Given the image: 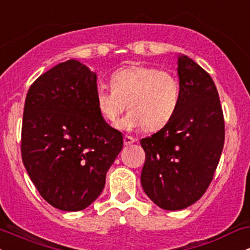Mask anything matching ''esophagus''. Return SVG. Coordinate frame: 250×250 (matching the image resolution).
<instances>
[{
  "label": "esophagus",
  "mask_w": 250,
  "mask_h": 250,
  "mask_svg": "<svg viewBox=\"0 0 250 250\" xmlns=\"http://www.w3.org/2000/svg\"><path fill=\"white\" fill-rule=\"evenodd\" d=\"M123 142H125V146H130L135 142V139H134V137L125 135V136L123 137Z\"/></svg>",
  "instance_id": "1"
}]
</instances>
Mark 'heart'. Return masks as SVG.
Listing matches in <instances>:
<instances>
[{"label": "heart", "instance_id": "heart-1", "mask_svg": "<svg viewBox=\"0 0 250 250\" xmlns=\"http://www.w3.org/2000/svg\"><path fill=\"white\" fill-rule=\"evenodd\" d=\"M110 84L96 89V105L103 119L115 125L128 103L130 110L117 125L122 130L143 125L148 130H157L173 119L179 108V81L168 71L131 65L116 70Z\"/></svg>", "mask_w": 250, "mask_h": 250}]
</instances>
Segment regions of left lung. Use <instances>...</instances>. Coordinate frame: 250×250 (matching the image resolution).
I'll list each match as a JSON object with an SVG mask.
<instances>
[{"instance_id": "left-lung-1", "label": "left lung", "mask_w": 250, "mask_h": 250, "mask_svg": "<svg viewBox=\"0 0 250 250\" xmlns=\"http://www.w3.org/2000/svg\"><path fill=\"white\" fill-rule=\"evenodd\" d=\"M180 103L161 130L142 139L145 193L166 210L191 206L213 180L225 143V120L210 75L186 55L177 56Z\"/></svg>"}]
</instances>
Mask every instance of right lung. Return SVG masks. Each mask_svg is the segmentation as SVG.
I'll return each instance as SVG.
<instances>
[{
    "label": "right lung",
    "instance_id": "right-lung-1",
    "mask_svg": "<svg viewBox=\"0 0 250 250\" xmlns=\"http://www.w3.org/2000/svg\"><path fill=\"white\" fill-rule=\"evenodd\" d=\"M96 80L87 65L68 60L42 74L25 97L22 161L41 196L60 210L90 206L123 147L122 133L97 109Z\"/></svg>",
    "mask_w": 250,
    "mask_h": 250
}]
</instances>
